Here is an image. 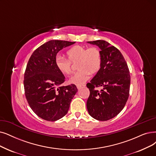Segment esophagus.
<instances>
[{
  "instance_id": "esophagus-1",
  "label": "esophagus",
  "mask_w": 156,
  "mask_h": 156,
  "mask_svg": "<svg viewBox=\"0 0 156 156\" xmlns=\"http://www.w3.org/2000/svg\"><path fill=\"white\" fill-rule=\"evenodd\" d=\"M85 84H77V88L78 90H80L83 88H84Z\"/></svg>"
}]
</instances>
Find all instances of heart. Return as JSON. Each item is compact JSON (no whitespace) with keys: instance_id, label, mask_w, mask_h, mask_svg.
Segmentation results:
<instances>
[{"instance_id":"b5f03b06","label":"heart","mask_w":156,"mask_h":156,"mask_svg":"<svg viewBox=\"0 0 156 156\" xmlns=\"http://www.w3.org/2000/svg\"><path fill=\"white\" fill-rule=\"evenodd\" d=\"M68 58L58 55L55 58V65L58 70L65 76L72 72V63L78 61L77 68L79 70L70 78V82L75 84H82L90 77L91 73L97 72L102 64V55L99 49L95 47H87L76 45L66 52Z\"/></svg>"}]
</instances>
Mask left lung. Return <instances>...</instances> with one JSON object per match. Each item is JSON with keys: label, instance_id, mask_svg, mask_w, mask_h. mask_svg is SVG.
Instances as JSON below:
<instances>
[{"label": "left lung", "instance_id": "1", "mask_svg": "<svg viewBox=\"0 0 156 156\" xmlns=\"http://www.w3.org/2000/svg\"><path fill=\"white\" fill-rule=\"evenodd\" d=\"M101 49L102 64L90 83L86 103L91 116L106 121L116 116L123 109L129 95L130 76L126 61L119 50L104 40L88 41ZM97 87H101L98 90Z\"/></svg>", "mask_w": 156, "mask_h": 156}]
</instances>
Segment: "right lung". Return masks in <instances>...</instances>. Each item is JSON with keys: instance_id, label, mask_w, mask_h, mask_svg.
Returning a JSON list of instances; mask_svg holds the SVG:
<instances>
[{"instance_id": "add662e5", "label": "right lung", "mask_w": 156, "mask_h": 156, "mask_svg": "<svg viewBox=\"0 0 156 156\" xmlns=\"http://www.w3.org/2000/svg\"><path fill=\"white\" fill-rule=\"evenodd\" d=\"M75 43L48 41L29 59L24 73L25 95L30 108L43 120L54 122L65 116L77 91L75 84L62 86L65 77L55 65L58 52Z\"/></svg>"}]
</instances>
